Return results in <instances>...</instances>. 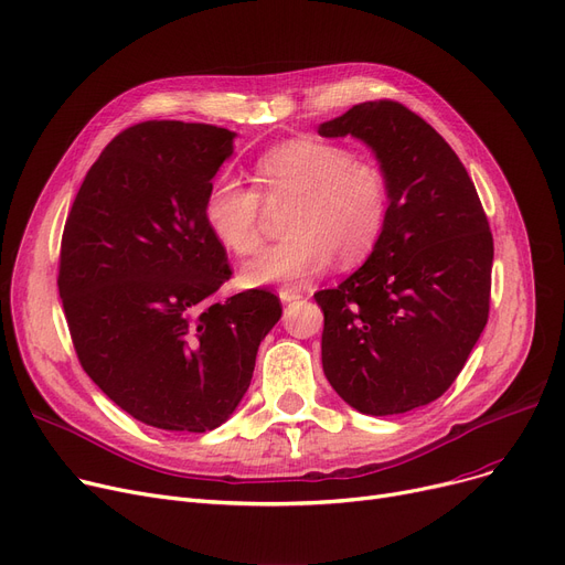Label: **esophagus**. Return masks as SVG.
Here are the masks:
<instances>
[{
  "instance_id": "1",
  "label": "esophagus",
  "mask_w": 565,
  "mask_h": 565,
  "mask_svg": "<svg viewBox=\"0 0 565 565\" xmlns=\"http://www.w3.org/2000/svg\"><path fill=\"white\" fill-rule=\"evenodd\" d=\"M300 298H302V292L295 290V288H281V290H279V300H281L284 305L295 302V300H300Z\"/></svg>"
}]
</instances>
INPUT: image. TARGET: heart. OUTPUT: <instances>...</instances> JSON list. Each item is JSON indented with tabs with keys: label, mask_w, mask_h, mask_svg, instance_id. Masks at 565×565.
Wrapping results in <instances>:
<instances>
[{
	"label": "heart",
	"mask_w": 565,
	"mask_h": 565,
	"mask_svg": "<svg viewBox=\"0 0 565 565\" xmlns=\"http://www.w3.org/2000/svg\"><path fill=\"white\" fill-rule=\"evenodd\" d=\"M254 183L217 178L203 201V222L215 241L235 256L260 245V201L284 207L279 245L260 252L243 270L245 284H305L339 265L364 260L387 222V181L369 160L352 158L343 146L292 139L265 151L254 162Z\"/></svg>",
	"instance_id": "obj_1"
}]
</instances>
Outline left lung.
I'll use <instances>...</instances> for the list:
<instances>
[{
    "label": "left lung",
    "instance_id": "obj_1",
    "mask_svg": "<svg viewBox=\"0 0 565 565\" xmlns=\"http://www.w3.org/2000/svg\"><path fill=\"white\" fill-rule=\"evenodd\" d=\"M364 141L387 181L377 245L324 313L322 371L358 412L387 417L447 392L490 309L492 233L467 169L422 116L394 100L362 103L318 126Z\"/></svg>",
    "mask_w": 565,
    "mask_h": 565
}]
</instances>
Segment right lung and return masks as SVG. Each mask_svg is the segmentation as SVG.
<instances>
[{"label":"right lung","instance_id":"add662e5","mask_svg":"<svg viewBox=\"0 0 565 565\" xmlns=\"http://www.w3.org/2000/svg\"><path fill=\"white\" fill-rule=\"evenodd\" d=\"M235 132L146 121L107 143L73 201L58 295L82 369L137 422L222 426L249 390L256 352L281 318L277 295L237 292L203 201Z\"/></svg>","mask_w":565,"mask_h":565}]
</instances>
